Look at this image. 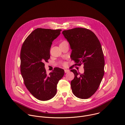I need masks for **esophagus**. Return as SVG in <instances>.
<instances>
[{"label":"esophagus","instance_id":"34e87169","mask_svg":"<svg viewBox=\"0 0 125 125\" xmlns=\"http://www.w3.org/2000/svg\"><path fill=\"white\" fill-rule=\"evenodd\" d=\"M64 71H65V73H69L70 72V71L69 70H65Z\"/></svg>","mask_w":125,"mask_h":125}]
</instances>
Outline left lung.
I'll list each match as a JSON object with an SVG mask.
<instances>
[{
	"mask_svg": "<svg viewBox=\"0 0 125 125\" xmlns=\"http://www.w3.org/2000/svg\"><path fill=\"white\" fill-rule=\"evenodd\" d=\"M62 34L72 50L71 57L75 65H84V73L71 71L74 74L71 83L73 94L80 99H88L97 90L104 74L105 60L102 47L96 35L91 30L75 28L64 30Z\"/></svg>",
	"mask_w": 125,
	"mask_h": 125,
	"instance_id": "left-lung-1",
	"label": "left lung"
}]
</instances>
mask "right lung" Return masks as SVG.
Wrapping results in <instances>:
<instances>
[{"instance_id": "add662e5", "label": "right lung", "mask_w": 125, "mask_h": 125, "mask_svg": "<svg viewBox=\"0 0 125 125\" xmlns=\"http://www.w3.org/2000/svg\"><path fill=\"white\" fill-rule=\"evenodd\" d=\"M61 30L37 28L24 41L20 52V71L25 86L36 98L47 101L53 98L57 85L63 77L64 70L55 68L47 74L44 62L50 57L52 41Z\"/></svg>"}]
</instances>
